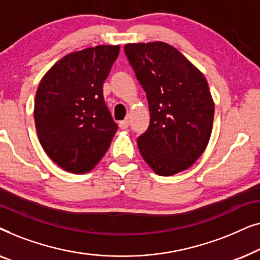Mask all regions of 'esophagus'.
Wrapping results in <instances>:
<instances>
[{
	"mask_svg": "<svg viewBox=\"0 0 260 260\" xmlns=\"http://www.w3.org/2000/svg\"><path fill=\"white\" fill-rule=\"evenodd\" d=\"M127 126H129V119H124L122 122H119L120 129H127Z\"/></svg>",
	"mask_w": 260,
	"mask_h": 260,
	"instance_id": "1",
	"label": "esophagus"
}]
</instances>
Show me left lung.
Segmentation results:
<instances>
[{"instance_id": "left-lung-1", "label": "left lung", "mask_w": 260, "mask_h": 260, "mask_svg": "<svg viewBox=\"0 0 260 260\" xmlns=\"http://www.w3.org/2000/svg\"><path fill=\"white\" fill-rule=\"evenodd\" d=\"M124 51L147 93L150 123L137 138L142 157L161 176L189 168L211 138L214 102L204 74L166 42L127 44Z\"/></svg>"}]
</instances>
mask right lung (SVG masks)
<instances>
[{
    "instance_id": "right-lung-1",
    "label": "right lung",
    "mask_w": 260,
    "mask_h": 260,
    "mask_svg": "<svg viewBox=\"0 0 260 260\" xmlns=\"http://www.w3.org/2000/svg\"><path fill=\"white\" fill-rule=\"evenodd\" d=\"M119 46H95L67 54L39 84L34 120L46 154L60 168L85 174L108 151L117 124L103 97V84Z\"/></svg>"
}]
</instances>
